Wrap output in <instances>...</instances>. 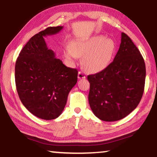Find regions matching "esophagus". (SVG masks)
Here are the masks:
<instances>
[{
  "label": "esophagus",
  "mask_w": 157,
  "mask_h": 157,
  "mask_svg": "<svg viewBox=\"0 0 157 157\" xmlns=\"http://www.w3.org/2000/svg\"><path fill=\"white\" fill-rule=\"evenodd\" d=\"M86 78V76H85L84 74L83 73V72H82V71H79L78 72V78L79 79H83Z\"/></svg>",
  "instance_id": "1"
}]
</instances>
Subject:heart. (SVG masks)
<instances>
[{
  "label": "heart",
  "mask_w": 157,
  "mask_h": 157,
  "mask_svg": "<svg viewBox=\"0 0 157 157\" xmlns=\"http://www.w3.org/2000/svg\"><path fill=\"white\" fill-rule=\"evenodd\" d=\"M115 51V44L111 39L97 35L74 42L72 47L67 46L65 55L69 59L83 57L82 65L90 73L104 70L110 63Z\"/></svg>",
  "instance_id": "heart-1"
}]
</instances>
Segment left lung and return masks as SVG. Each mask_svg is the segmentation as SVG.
Instances as JSON below:
<instances>
[{
	"label": "left lung",
	"instance_id": "1",
	"mask_svg": "<svg viewBox=\"0 0 157 157\" xmlns=\"http://www.w3.org/2000/svg\"><path fill=\"white\" fill-rule=\"evenodd\" d=\"M146 70L139 49L125 33L120 48L107 68L87 79L90 83L89 105L100 120L124 118L136 108L144 91Z\"/></svg>",
	"mask_w": 157,
	"mask_h": 157
}]
</instances>
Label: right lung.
Masks as SVG:
<instances>
[{
	"label": "right lung",
	"instance_id": "1",
	"mask_svg": "<svg viewBox=\"0 0 157 157\" xmlns=\"http://www.w3.org/2000/svg\"><path fill=\"white\" fill-rule=\"evenodd\" d=\"M62 29L63 26L49 27L34 35L21 50L15 64L16 86L21 102L44 120L60 116L69 92L78 81L77 69L57 59L44 40V36Z\"/></svg>",
	"mask_w": 157,
	"mask_h": 157
}]
</instances>
